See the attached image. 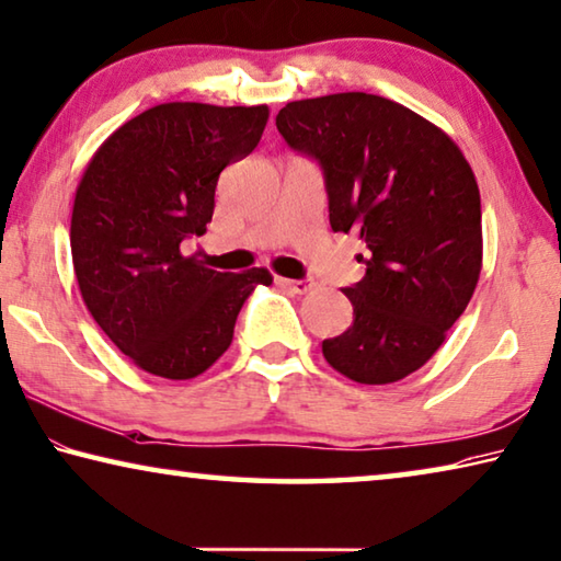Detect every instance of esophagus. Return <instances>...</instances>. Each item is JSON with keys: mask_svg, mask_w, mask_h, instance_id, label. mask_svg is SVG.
<instances>
[{"mask_svg": "<svg viewBox=\"0 0 561 561\" xmlns=\"http://www.w3.org/2000/svg\"><path fill=\"white\" fill-rule=\"evenodd\" d=\"M277 284L291 289V291H295V295H307V291L314 287L312 279H282V277H277Z\"/></svg>", "mask_w": 561, "mask_h": 561, "instance_id": "obj_1", "label": "esophagus"}]
</instances>
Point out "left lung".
I'll list each match as a JSON object with an SVG mask.
<instances>
[{"label":"left lung","mask_w":561,"mask_h":561,"mask_svg":"<svg viewBox=\"0 0 561 561\" xmlns=\"http://www.w3.org/2000/svg\"><path fill=\"white\" fill-rule=\"evenodd\" d=\"M277 129L324 174L329 225L367 244L344 287L354 322L322 342L359 385L404 379L439 350L482 270V202L472 167L439 127L377 94L289 102Z\"/></svg>","instance_id":"obj_1"}]
</instances>
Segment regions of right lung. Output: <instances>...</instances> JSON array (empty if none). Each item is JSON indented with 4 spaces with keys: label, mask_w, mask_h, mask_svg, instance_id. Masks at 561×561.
<instances>
[{
    "label": "right lung",
    "mask_w": 561,
    "mask_h": 561,
    "mask_svg": "<svg viewBox=\"0 0 561 561\" xmlns=\"http://www.w3.org/2000/svg\"><path fill=\"white\" fill-rule=\"evenodd\" d=\"M260 106L169 102L96 149L72 209V262L94 322L149 375L192 379L232 344L247 297L272 274L207 270L184 256L215 215L221 169L254 152Z\"/></svg>",
    "instance_id": "1"
}]
</instances>
